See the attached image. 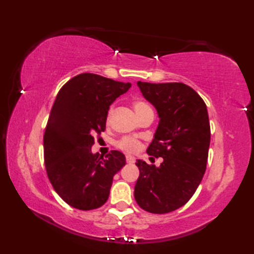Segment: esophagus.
<instances>
[{"mask_svg":"<svg viewBox=\"0 0 254 254\" xmlns=\"http://www.w3.org/2000/svg\"><path fill=\"white\" fill-rule=\"evenodd\" d=\"M126 160H127V163H130V165H131V163H134L135 162V159L133 158V157H131V156H127Z\"/></svg>","mask_w":254,"mask_h":254,"instance_id":"esophagus-1","label":"esophagus"}]
</instances>
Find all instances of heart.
I'll return each mask as SVG.
<instances>
[{"mask_svg": "<svg viewBox=\"0 0 254 254\" xmlns=\"http://www.w3.org/2000/svg\"><path fill=\"white\" fill-rule=\"evenodd\" d=\"M133 107H134V111L135 113L137 114V117H141V115H143L144 113H147L149 111H152L151 107H150L147 103H144L142 101H135L133 103ZM112 114H113V109L109 110L107 112V115H106V122L110 123L111 122V119H112ZM117 147L122 150L124 152H127V153H135L140 150L141 148V142L135 137H131V136H124L122 139H120L118 142H117Z\"/></svg>", "mask_w": 254, "mask_h": 254, "instance_id": "b5f03b06", "label": "heart"}]
</instances>
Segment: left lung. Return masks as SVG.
Here are the masks:
<instances>
[{"mask_svg": "<svg viewBox=\"0 0 254 254\" xmlns=\"http://www.w3.org/2000/svg\"><path fill=\"white\" fill-rule=\"evenodd\" d=\"M137 86L160 118L147 153L163 161L156 167L136 160L134 198L149 213L166 214L186 204L203 179L210 142L208 113L203 98L186 84L137 81Z\"/></svg>", "mask_w": 254, "mask_h": 254, "instance_id": "8db88e82", "label": "left lung"}]
</instances>
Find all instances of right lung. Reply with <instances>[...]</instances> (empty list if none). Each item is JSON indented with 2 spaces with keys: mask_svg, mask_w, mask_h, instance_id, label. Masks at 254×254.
<instances>
[{
  "mask_svg": "<svg viewBox=\"0 0 254 254\" xmlns=\"http://www.w3.org/2000/svg\"><path fill=\"white\" fill-rule=\"evenodd\" d=\"M130 83L84 72L60 88L44 134L47 175L56 192L71 207L91 210L106 203L113 176L126 165L112 150L105 158L92 153L94 136L105 131L110 105Z\"/></svg>",
  "mask_w": 254,
  "mask_h": 254,
  "instance_id": "1",
  "label": "right lung"
}]
</instances>
